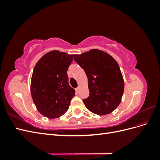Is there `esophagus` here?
<instances>
[{
	"label": "esophagus",
	"mask_w": 160,
	"mask_h": 160,
	"mask_svg": "<svg viewBox=\"0 0 160 160\" xmlns=\"http://www.w3.org/2000/svg\"><path fill=\"white\" fill-rule=\"evenodd\" d=\"M79 89H80V87H78V88H77L75 89L76 92H77V93H78V92L79 91Z\"/></svg>",
	"instance_id": "1"
}]
</instances>
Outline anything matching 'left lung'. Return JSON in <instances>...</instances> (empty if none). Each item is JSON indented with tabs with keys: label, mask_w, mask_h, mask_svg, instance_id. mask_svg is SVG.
Here are the masks:
<instances>
[{
	"label": "left lung",
	"mask_w": 160,
	"mask_h": 160,
	"mask_svg": "<svg viewBox=\"0 0 160 160\" xmlns=\"http://www.w3.org/2000/svg\"><path fill=\"white\" fill-rule=\"evenodd\" d=\"M88 79L89 96L83 100L86 108L99 115L112 112L121 103L124 81L119 65L108 53L91 49L73 55Z\"/></svg>",
	"instance_id": "left-lung-1"
}]
</instances>
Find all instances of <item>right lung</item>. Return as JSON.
Instances as JSON below:
<instances>
[{
    "label": "right lung",
    "mask_w": 160,
    "mask_h": 160,
    "mask_svg": "<svg viewBox=\"0 0 160 160\" xmlns=\"http://www.w3.org/2000/svg\"><path fill=\"white\" fill-rule=\"evenodd\" d=\"M72 59V55L51 51L35 66L31 81V96L37 110L46 118H58L65 114L75 96L67 72Z\"/></svg>",
    "instance_id": "add662e5"
}]
</instances>
